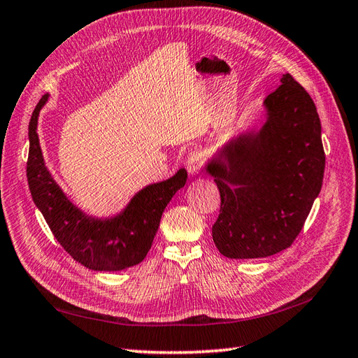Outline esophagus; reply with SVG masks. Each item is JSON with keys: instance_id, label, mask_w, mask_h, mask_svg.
<instances>
[{"instance_id": "34e87169", "label": "esophagus", "mask_w": 358, "mask_h": 358, "mask_svg": "<svg viewBox=\"0 0 358 358\" xmlns=\"http://www.w3.org/2000/svg\"><path fill=\"white\" fill-rule=\"evenodd\" d=\"M203 169V157L199 152H192V155L188 156L187 159V170L188 173L192 174V176H196V174H199Z\"/></svg>"}]
</instances>
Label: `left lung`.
Returning a JSON list of instances; mask_svg holds the SVG:
<instances>
[{
  "mask_svg": "<svg viewBox=\"0 0 358 358\" xmlns=\"http://www.w3.org/2000/svg\"><path fill=\"white\" fill-rule=\"evenodd\" d=\"M267 120L207 165L221 194L213 241L224 257L266 258L292 245L322 189V123L308 91L284 74L264 100Z\"/></svg>",
  "mask_w": 358,
  "mask_h": 358,
  "instance_id": "obj_1",
  "label": "left lung"
}]
</instances>
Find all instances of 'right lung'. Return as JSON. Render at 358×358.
I'll list each match as a JSON object with an SVG mask.
<instances>
[{
    "mask_svg": "<svg viewBox=\"0 0 358 358\" xmlns=\"http://www.w3.org/2000/svg\"><path fill=\"white\" fill-rule=\"evenodd\" d=\"M48 94L36 103L29 122L27 182L35 206L60 245L80 264L99 272L133 267L147 257L160 217L174 193L185 185L187 171L141 189L128 207L111 220H96L72 206L43 160L36 123Z\"/></svg>",
    "mask_w": 358,
    "mask_h": 358,
    "instance_id": "add662e5",
    "label": "right lung"
}]
</instances>
